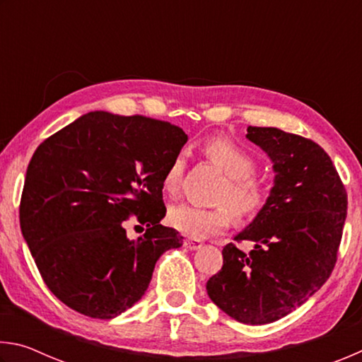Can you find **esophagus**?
<instances>
[{
	"mask_svg": "<svg viewBox=\"0 0 362 362\" xmlns=\"http://www.w3.org/2000/svg\"><path fill=\"white\" fill-rule=\"evenodd\" d=\"M183 246H185L189 250H196V249L203 247V243H201L199 240H193V238H189V240L183 241Z\"/></svg>",
	"mask_w": 362,
	"mask_h": 362,
	"instance_id": "esophagus-1",
	"label": "esophagus"
}]
</instances>
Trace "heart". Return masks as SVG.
Masks as SVG:
<instances>
[{"mask_svg":"<svg viewBox=\"0 0 362 362\" xmlns=\"http://www.w3.org/2000/svg\"><path fill=\"white\" fill-rule=\"evenodd\" d=\"M204 153L217 168L228 177L216 196L217 207H199L193 204H179L169 209L168 223L193 240H203L228 228L241 220L259 217L272 203L273 188L265 179L254 175L257 170L255 158L247 150L233 142L228 137H212L204 144ZM185 169V158L175 155L163 177V189L169 196H175Z\"/></svg>","mask_w":362,"mask_h":362,"instance_id":"b5f03b06","label":"heart"}]
</instances>
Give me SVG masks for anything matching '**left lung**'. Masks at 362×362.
Segmentation results:
<instances>
[{"mask_svg": "<svg viewBox=\"0 0 362 362\" xmlns=\"http://www.w3.org/2000/svg\"><path fill=\"white\" fill-rule=\"evenodd\" d=\"M273 163L272 203L222 250L223 267L206 284L233 320L260 326L303 305L335 267L346 218V189L332 159L313 140L278 127H247Z\"/></svg>", "mask_w": 362, "mask_h": 362, "instance_id": "left-lung-1", "label": "left lung"}]
</instances>
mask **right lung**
<instances>
[{
    "mask_svg": "<svg viewBox=\"0 0 362 362\" xmlns=\"http://www.w3.org/2000/svg\"><path fill=\"white\" fill-rule=\"evenodd\" d=\"M179 126L146 116L90 112L33 153L21 230L46 286L71 310L112 320L148 289L159 257L183 236L163 226V177L187 144ZM147 230L137 240L124 222Z\"/></svg>",
    "mask_w": 362,
    "mask_h": 362,
    "instance_id": "add662e5",
    "label": "right lung"
}]
</instances>
